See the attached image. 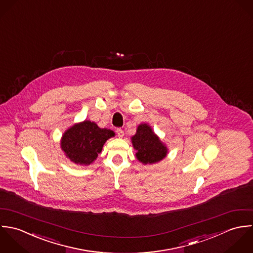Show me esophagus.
<instances>
[{"instance_id":"esophagus-1","label":"esophagus","mask_w":253,"mask_h":253,"mask_svg":"<svg viewBox=\"0 0 253 253\" xmlns=\"http://www.w3.org/2000/svg\"><path fill=\"white\" fill-rule=\"evenodd\" d=\"M116 133H117L118 138H123V136H124V131H123L122 129H117V130H116Z\"/></svg>"}]
</instances>
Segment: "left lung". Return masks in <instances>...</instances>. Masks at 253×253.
I'll list each match as a JSON object with an SVG mask.
<instances>
[{
	"label": "left lung",
	"instance_id": "left-lung-1",
	"mask_svg": "<svg viewBox=\"0 0 253 253\" xmlns=\"http://www.w3.org/2000/svg\"><path fill=\"white\" fill-rule=\"evenodd\" d=\"M137 159L144 165L154 164L166 157L168 149L148 123H141L131 138Z\"/></svg>",
	"mask_w": 253,
	"mask_h": 253
}]
</instances>
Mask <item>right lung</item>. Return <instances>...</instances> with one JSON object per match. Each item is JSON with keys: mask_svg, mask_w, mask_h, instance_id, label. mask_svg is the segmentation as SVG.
Here are the masks:
<instances>
[{"mask_svg": "<svg viewBox=\"0 0 253 253\" xmlns=\"http://www.w3.org/2000/svg\"><path fill=\"white\" fill-rule=\"evenodd\" d=\"M114 136L110 129L100 128L95 122L84 120L73 124L63 133L60 148L71 162L88 166L97 159L105 142Z\"/></svg>", "mask_w": 253, "mask_h": 253, "instance_id": "obj_1", "label": "right lung"}]
</instances>
